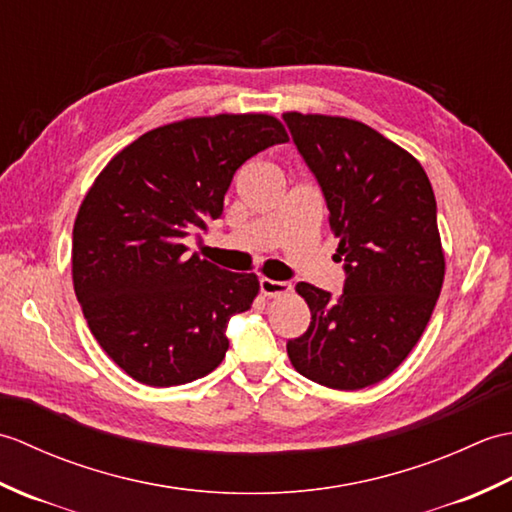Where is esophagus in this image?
<instances>
[{"mask_svg":"<svg viewBox=\"0 0 512 512\" xmlns=\"http://www.w3.org/2000/svg\"><path fill=\"white\" fill-rule=\"evenodd\" d=\"M259 288H262L264 297H281V295H288V292L292 290V286L286 284V281H275V279H268V277L259 281Z\"/></svg>","mask_w":512,"mask_h":512,"instance_id":"esophagus-1","label":"esophagus"}]
</instances>
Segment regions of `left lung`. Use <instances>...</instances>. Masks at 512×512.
Returning <instances> with one entry per match:
<instances>
[{"label": "left lung", "mask_w": 512, "mask_h": 512, "mask_svg": "<svg viewBox=\"0 0 512 512\" xmlns=\"http://www.w3.org/2000/svg\"><path fill=\"white\" fill-rule=\"evenodd\" d=\"M292 140L330 209L339 299L299 281L310 328L288 341L292 367L330 389L376 385L405 361L427 328L444 281L436 195L420 162L369 125L345 116L286 112Z\"/></svg>", "instance_id": "obj_1"}]
</instances>
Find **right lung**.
Segmentation results:
<instances>
[{
    "label": "right lung",
    "mask_w": 512,
    "mask_h": 512,
    "mask_svg": "<svg viewBox=\"0 0 512 512\" xmlns=\"http://www.w3.org/2000/svg\"><path fill=\"white\" fill-rule=\"evenodd\" d=\"M288 143L277 116H193L151 129L107 162L72 231V281L90 332L149 387L198 380L222 363L226 323L253 306L255 273L189 255L193 228L224 211L235 171Z\"/></svg>",
    "instance_id": "obj_1"
}]
</instances>
